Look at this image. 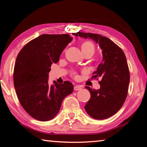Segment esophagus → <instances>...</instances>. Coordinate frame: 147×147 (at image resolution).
<instances>
[{
  "mask_svg": "<svg viewBox=\"0 0 147 147\" xmlns=\"http://www.w3.org/2000/svg\"><path fill=\"white\" fill-rule=\"evenodd\" d=\"M82 89V87L80 86H75L74 87V89L75 91H78V90H80Z\"/></svg>",
  "mask_w": 147,
  "mask_h": 147,
  "instance_id": "obj_1",
  "label": "esophagus"
}]
</instances>
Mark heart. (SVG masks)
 <instances>
[{
    "label": "heart",
    "mask_w": 147,
    "mask_h": 147,
    "mask_svg": "<svg viewBox=\"0 0 147 147\" xmlns=\"http://www.w3.org/2000/svg\"><path fill=\"white\" fill-rule=\"evenodd\" d=\"M81 49L82 53H85V52L90 51L94 53V46L92 42L89 41H87L84 42V43L81 45Z\"/></svg>",
    "instance_id": "obj_1"
}]
</instances>
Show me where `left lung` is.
Returning a JSON list of instances; mask_svg holds the SVG:
<instances>
[{"label":"left lung","instance_id":"1","mask_svg":"<svg viewBox=\"0 0 147 147\" xmlns=\"http://www.w3.org/2000/svg\"><path fill=\"white\" fill-rule=\"evenodd\" d=\"M73 35L91 39L102 50V61L93 73V78H101L100 88L96 90L86 86L91 98L84 108L94 119L108 118L121 109L127 96L130 73L125 54L115 43L101 35L80 32Z\"/></svg>","mask_w":147,"mask_h":147}]
</instances>
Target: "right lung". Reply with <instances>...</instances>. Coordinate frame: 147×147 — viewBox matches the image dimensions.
<instances>
[{
	"label": "right lung",
	"instance_id": "1",
	"mask_svg": "<svg viewBox=\"0 0 147 147\" xmlns=\"http://www.w3.org/2000/svg\"><path fill=\"white\" fill-rule=\"evenodd\" d=\"M68 34H43L28 42L17 57L13 84L21 106L32 117L41 121L53 119L65 96L73 93L70 82L49 85V73L65 48L72 41Z\"/></svg>",
	"mask_w": 147,
	"mask_h": 147
}]
</instances>
